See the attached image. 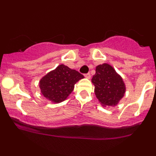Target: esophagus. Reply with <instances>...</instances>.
I'll use <instances>...</instances> for the list:
<instances>
[{
	"instance_id": "esophagus-1",
	"label": "esophagus",
	"mask_w": 156,
	"mask_h": 156,
	"mask_svg": "<svg viewBox=\"0 0 156 156\" xmlns=\"http://www.w3.org/2000/svg\"><path fill=\"white\" fill-rule=\"evenodd\" d=\"M84 76H85L86 78H91V74L89 73H86V74H84Z\"/></svg>"
}]
</instances>
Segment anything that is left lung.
<instances>
[{
    "instance_id": "1",
    "label": "left lung",
    "mask_w": 156,
    "mask_h": 156,
    "mask_svg": "<svg viewBox=\"0 0 156 156\" xmlns=\"http://www.w3.org/2000/svg\"><path fill=\"white\" fill-rule=\"evenodd\" d=\"M94 93L103 106L116 105L125 92L122 78L108 64H100L92 77Z\"/></svg>"
}]
</instances>
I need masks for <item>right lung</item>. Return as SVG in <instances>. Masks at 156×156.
Returning <instances> with one entry per match:
<instances>
[{"label":"right lung","mask_w":156,"mask_h":156,"mask_svg":"<svg viewBox=\"0 0 156 156\" xmlns=\"http://www.w3.org/2000/svg\"><path fill=\"white\" fill-rule=\"evenodd\" d=\"M83 78L79 72L61 64L40 80L39 87L42 94L47 99L60 103L73 92L76 82Z\"/></svg>","instance_id":"add662e5"}]
</instances>
